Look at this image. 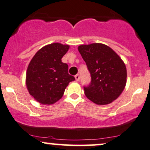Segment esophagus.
I'll use <instances>...</instances> for the list:
<instances>
[{"label":"esophagus","mask_w":150,"mask_h":150,"mask_svg":"<svg viewBox=\"0 0 150 150\" xmlns=\"http://www.w3.org/2000/svg\"><path fill=\"white\" fill-rule=\"evenodd\" d=\"M75 79L76 81H79L80 80V75H79V74H77L76 75H75Z\"/></svg>","instance_id":"esophagus-1"}]
</instances>
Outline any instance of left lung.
I'll return each instance as SVG.
<instances>
[{
    "instance_id": "1",
    "label": "left lung",
    "mask_w": 150,
    "mask_h": 150,
    "mask_svg": "<svg viewBox=\"0 0 150 150\" xmlns=\"http://www.w3.org/2000/svg\"><path fill=\"white\" fill-rule=\"evenodd\" d=\"M78 49L91 77L89 85L83 86L86 96L97 105L112 103L126 83L124 62L112 48L102 43L82 45Z\"/></svg>"
}]
</instances>
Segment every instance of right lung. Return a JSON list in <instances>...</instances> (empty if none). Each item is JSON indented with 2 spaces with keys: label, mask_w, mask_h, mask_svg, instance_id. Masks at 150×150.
Masks as SVG:
<instances>
[{
  "label": "right lung",
  "mask_w": 150,
  "mask_h": 150,
  "mask_svg": "<svg viewBox=\"0 0 150 150\" xmlns=\"http://www.w3.org/2000/svg\"><path fill=\"white\" fill-rule=\"evenodd\" d=\"M69 46L52 43L35 54L26 71V84L31 96L43 105H52L62 97L69 83L75 80L69 74L68 65L62 58Z\"/></svg>",
  "instance_id": "add662e5"
}]
</instances>
